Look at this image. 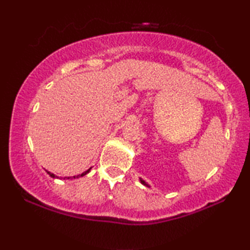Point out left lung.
<instances>
[{"label": "left lung", "instance_id": "obj_1", "mask_svg": "<svg viewBox=\"0 0 250 250\" xmlns=\"http://www.w3.org/2000/svg\"><path fill=\"white\" fill-rule=\"evenodd\" d=\"M140 181H141V183H142L143 185H146V186H149V185H147V184L146 183V182H145V181H143V180H141V179H140Z\"/></svg>", "mask_w": 250, "mask_h": 250}]
</instances>
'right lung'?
Listing matches in <instances>:
<instances>
[{
  "label": "right lung",
  "instance_id": "1",
  "mask_svg": "<svg viewBox=\"0 0 250 250\" xmlns=\"http://www.w3.org/2000/svg\"><path fill=\"white\" fill-rule=\"evenodd\" d=\"M91 168V167H90ZM90 168H89V170H87L86 172H83V173H82V174H79V175H77V176H73L74 177V179H76V177H80V176H83V175H86L87 174V173H89V171H90ZM46 172H47L48 173V174H49V176H52V177H54V179H55V177H57L56 175H55V174H53V173H50V172H48V171H46ZM68 179H70V177H68Z\"/></svg>",
  "mask_w": 250,
  "mask_h": 250
}]
</instances>
